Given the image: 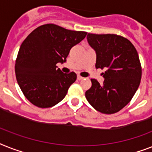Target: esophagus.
<instances>
[{"label":"esophagus","instance_id":"obj_1","mask_svg":"<svg viewBox=\"0 0 152 152\" xmlns=\"http://www.w3.org/2000/svg\"><path fill=\"white\" fill-rule=\"evenodd\" d=\"M83 77L80 76V75H78V76H77V80H83Z\"/></svg>","mask_w":152,"mask_h":152}]
</instances>
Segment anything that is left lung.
Returning <instances> with one entry per match:
<instances>
[{"label":"left lung","mask_w":152,"mask_h":152,"mask_svg":"<svg viewBox=\"0 0 152 152\" xmlns=\"http://www.w3.org/2000/svg\"><path fill=\"white\" fill-rule=\"evenodd\" d=\"M96 52V69H105L103 84L91 79L92 86L85 96L94 108L104 114L120 111L131 101L141 80V65L131 42L115 34L87 37Z\"/></svg>","instance_id":"obj_1"}]
</instances>
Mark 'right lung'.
Wrapping results in <instances>:
<instances>
[{"instance_id":"right-lung-1","label":"right lung","mask_w":152,"mask_h":152,"mask_svg":"<svg viewBox=\"0 0 152 152\" xmlns=\"http://www.w3.org/2000/svg\"><path fill=\"white\" fill-rule=\"evenodd\" d=\"M55 24L35 29L25 39L16 58V80L23 94L39 108H50L65 97L76 74L63 73L57 63L66 61L71 48L87 36Z\"/></svg>"}]
</instances>
